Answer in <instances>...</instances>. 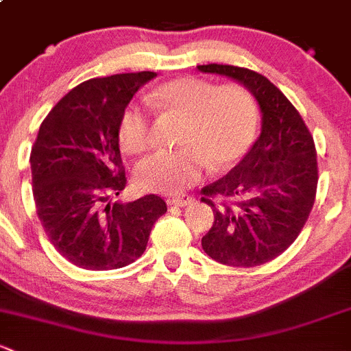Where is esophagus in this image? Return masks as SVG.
I'll list each match as a JSON object with an SVG mask.
<instances>
[{
	"label": "esophagus",
	"mask_w": 351,
	"mask_h": 351,
	"mask_svg": "<svg viewBox=\"0 0 351 351\" xmlns=\"http://www.w3.org/2000/svg\"><path fill=\"white\" fill-rule=\"evenodd\" d=\"M195 198L193 197H188V195H178V197H171L168 200L169 205H175V206H186L190 204H193Z\"/></svg>",
	"instance_id": "34e87169"
}]
</instances>
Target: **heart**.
I'll return each instance as SVG.
<instances>
[{"label":"heart","mask_w":351,"mask_h":351,"mask_svg":"<svg viewBox=\"0 0 351 351\" xmlns=\"http://www.w3.org/2000/svg\"><path fill=\"white\" fill-rule=\"evenodd\" d=\"M153 108L185 117L180 149L158 151L136 169L143 190L182 193L205 175L210 165L227 168L250 149L259 129V108L252 92L241 84H217L198 77H182L153 88ZM119 145L129 154L151 147L149 112L128 106L119 117Z\"/></svg>","instance_id":"heart-1"}]
</instances>
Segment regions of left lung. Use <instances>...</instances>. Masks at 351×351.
Returning <instances> with one entry per match:
<instances>
[{
  "instance_id": "1",
  "label": "left lung",
  "mask_w": 351,
  "mask_h": 351,
  "mask_svg": "<svg viewBox=\"0 0 351 351\" xmlns=\"http://www.w3.org/2000/svg\"><path fill=\"white\" fill-rule=\"evenodd\" d=\"M249 88L263 112L261 136L228 175L202 188L213 225L202 247L213 261L256 267L281 256L301 234L318 186L316 147L296 108L271 80L234 65H198Z\"/></svg>"
}]
</instances>
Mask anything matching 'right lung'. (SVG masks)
<instances>
[{"label":"right lung","mask_w":351,"mask_h":351,"mask_svg":"<svg viewBox=\"0 0 351 351\" xmlns=\"http://www.w3.org/2000/svg\"><path fill=\"white\" fill-rule=\"evenodd\" d=\"M154 72L117 73L73 87L43 119L29 154L36 213L55 249L77 267L110 271L146 250L166 202L110 204L126 186L119 117Z\"/></svg>","instance_id":"right-lung-1"}]
</instances>
